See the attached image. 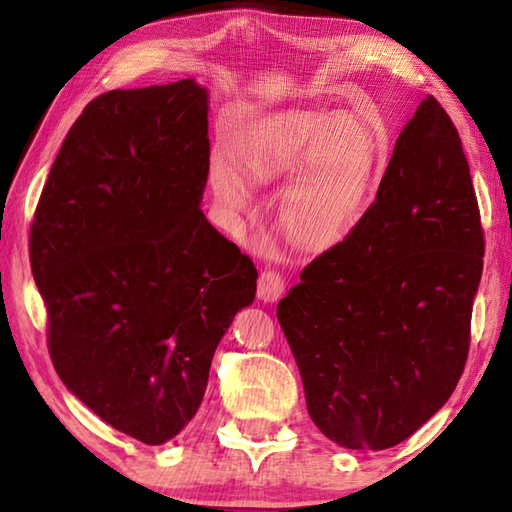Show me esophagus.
<instances>
[{
	"instance_id": "34e87169",
	"label": "esophagus",
	"mask_w": 512,
	"mask_h": 512,
	"mask_svg": "<svg viewBox=\"0 0 512 512\" xmlns=\"http://www.w3.org/2000/svg\"><path fill=\"white\" fill-rule=\"evenodd\" d=\"M284 277L280 271H273V268H264L262 273H259V280H257V296L259 300L264 302H275L282 298L284 293Z\"/></svg>"
}]
</instances>
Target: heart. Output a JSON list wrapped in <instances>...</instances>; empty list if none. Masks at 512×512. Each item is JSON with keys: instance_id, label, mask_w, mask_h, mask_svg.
<instances>
[{"instance_id": "obj_1", "label": "heart", "mask_w": 512, "mask_h": 512, "mask_svg": "<svg viewBox=\"0 0 512 512\" xmlns=\"http://www.w3.org/2000/svg\"><path fill=\"white\" fill-rule=\"evenodd\" d=\"M241 167L259 185L287 180L277 219L291 244L325 250L354 230L384 183L391 151L354 112L296 110L264 121L241 146ZM228 158H216L210 185L216 205L239 216L253 187Z\"/></svg>"}]
</instances>
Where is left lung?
<instances>
[{"label":"left lung","instance_id":"obj_1","mask_svg":"<svg viewBox=\"0 0 512 512\" xmlns=\"http://www.w3.org/2000/svg\"><path fill=\"white\" fill-rule=\"evenodd\" d=\"M483 228L461 137L427 97L375 201L277 305L316 427L348 449L413 436L463 375Z\"/></svg>","mask_w":512,"mask_h":512}]
</instances>
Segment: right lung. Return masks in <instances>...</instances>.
Instances as JSON below:
<instances>
[{
    "label": "right lung",
    "mask_w": 512,
    "mask_h": 512,
    "mask_svg": "<svg viewBox=\"0 0 512 512\" xmlns=\"http://www.w3.org/2000/svg\"><path fill=\"white\" fill-rule=\"evenodd\" d=\"M207 171L205 88L112 90L69 128L31 223L58 377L146 445L194 418L216 345L255 300L253 259L201 210Z\"/></svg>",
    "instance_id": "obj_1"
}]
</instances>
